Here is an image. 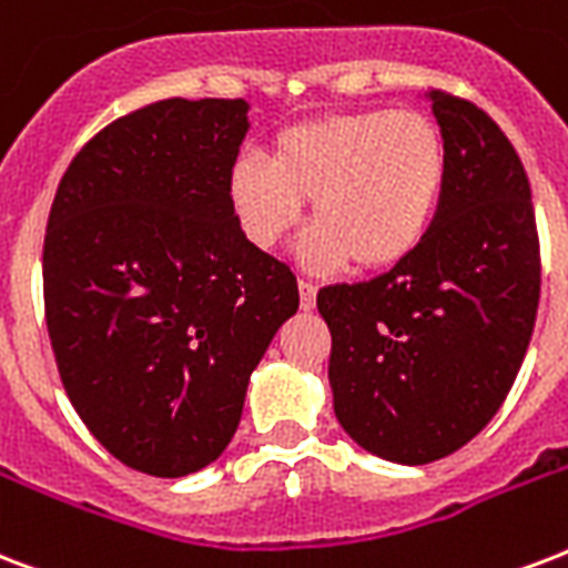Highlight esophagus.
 <instances>
[{"mask_svg":"<svg viewBox=\"0 0 568 568\" xmlns=\"http://www.w3.org/2000/svg\"><path fill=\"white\" fill-rule=\"evenodd\" d=\"M297 288H301V310H306V313L315 310V294H318V288L313 283H306V280H301Z\"/></svg>","mask_w":568,"mask_h":568,"instance_id":"34e87169","label":"esophagus"}]
</instances>
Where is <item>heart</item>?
Segmentation results:
<instances>
[{"label":"heart","instance_id":"obj_1","mask_svg":"<svg viewBox=\"0 0 568 568\" xmlns=\"http://www.w3.org/2000/svg\"><path fill=\"white\" fill-rule=\"evenodd\" d=\"M447 184V145L435 121L410 110L322 115L285 128L267 163L237 160L229 202L244 235L271 250L313 199L315 226L297 255L327 274L354 258L361 271L402 265L426 241Z\"/></svg>","mask_w":568,"mask_h":568}]
</instances>
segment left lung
<instances>
[{
	"mask_svg": "<svg viewBox=\"0 0 568 568\" xmlns=\"http://www.w3.org/2000/svg\"><path fill=\"white\" fill-rule=\"evenodd\" d=\"M447 184L426 241L369 283L327 285L333 410L366 453L428 465L476 438L525 363L539 306L530 181L470 101L426 92Z\"/></svg>",
	"mask_w": 568,
	"mask_h": 568,
	"instance_id": "1",
	"label": "left lung"
}]
</instances>
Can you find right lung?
I'll return each mask as SVG.
<instances>
[{
    "label": "right lung",
    "mask_w": 568,
    "mask_h": 568,
    "mask_svg": "<svg viewBox=\"0 0 568 568\" xmlns=\"http://www.w3.org/2000/svg\"><path fill=\"white\" fill-rule=\"evenodd\" d=\"M246 110L172 98L112 121L71 160L47 220L43 306L64 393L149 476L223 456L250 375L301 303L229 202Z\"/></svg>",
    "instance_id": "add662e5"
}]
</instances>
